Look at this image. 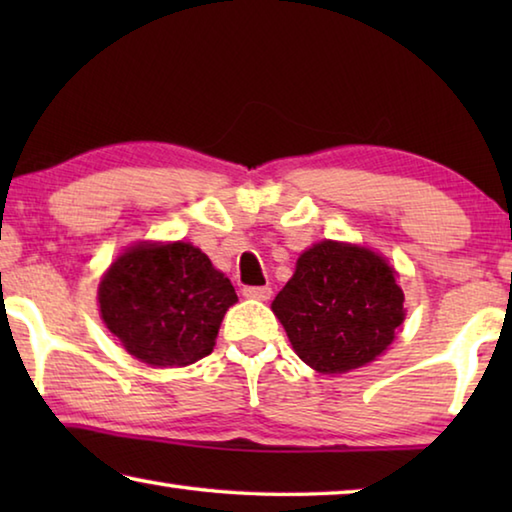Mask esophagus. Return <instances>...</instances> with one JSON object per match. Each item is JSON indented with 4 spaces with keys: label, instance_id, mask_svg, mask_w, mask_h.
Here are the masks:
<instances>
[{
    "label": "esophagus",
    "instance_id": "obj_1",
    "mask_svg": "<svg viewBox=\"0 0 512 512\" xmlns=\"http://www.w3.org/2000/svg\"><path fill=\"white\" fill-rule=\"evenodd\" d=\"M244 293L246 298H253V300H268L271 298V287H244Z\"/></svg>",
    "mask_w": 512,
    "mask_h": 512
}]
</instances>
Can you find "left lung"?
I'll list each match as a JSON object with an SVG mask.
<instances>
[{
    "label": "left lung",
    "mask_w": 512,
    "mask_h": 512,
    "mask_svg": "<svg viewBox=\"0 0 512 512\" xmlns=\"http://www.w3.org/2000/svg\"><path fill=\"white\" fill-rule=\"evenodd\" d=\"M298 357L323 375L366 366L395 339L404 293L386 259L366 248L320 241L273 300Z\"/></svg>",
    "instance_id": "8db88e82"
}]
</instances>
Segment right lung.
<instances>
[{
	"mask_svg": "<svg viewBox=\"0 0 512 512\" xmlns=\"http://www.w3.org/2000/svg\"><path fill=\"white\" fill-rule=\"evenodd\" d=\"M232 282L192 244L135 246L99 284L103 323L149 366H187L214 348Z\"/></svg>",
	"mask_w": 512,
	"mask_h": 512,
	"instance_id": "1",
	"label": "right lung"
}]
</instances>
